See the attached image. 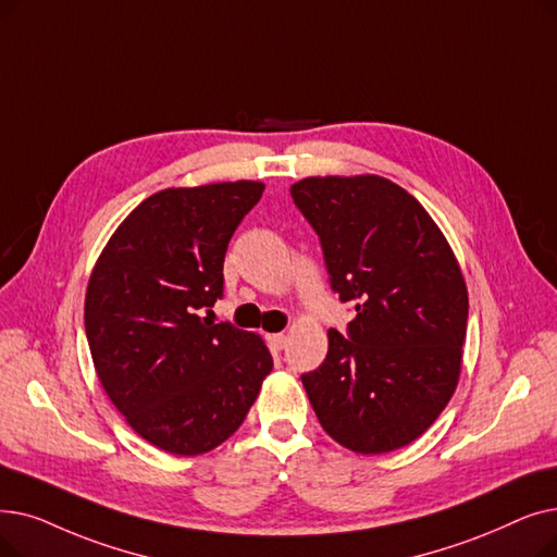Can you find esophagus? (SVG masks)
<instances>
[{"mask_svg": "<svg viewBox=\"0 0 557 557\" xmlns=\"http://www.w3.org/2000/svg\"><path fill=\"white\" fill-rule=\"evenodd\" d=\"M286 344H288V336H286V334H282V332L269 334V346H271L273 350H282V348H286Z\"/></svg>", "mask_w": 557, "mask_h": 557, "instance_id": "obj_1", "label": "esophagus"}]
</instances>
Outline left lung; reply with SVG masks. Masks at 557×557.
<instances>
[{
    "instance_id": "8db88e82",
    "label": "left lung",
    "mask_w": 557,
    "mask_h": 557,
    "mask_svg": "<svg viewBox=\"0 0 557 557\" xmlns=\"http://www.w3.org/2000/svg\"><path fill=\"white\" fill-rule=\"evenodd\" d=\"M292 198L319 234L332 292L352 302L346 332L302 373L334 442L377 455L412 444L448 405L467 336L469 296L457 259L428 211L377 177H307Z\"/></svg>"
}]
</instances>
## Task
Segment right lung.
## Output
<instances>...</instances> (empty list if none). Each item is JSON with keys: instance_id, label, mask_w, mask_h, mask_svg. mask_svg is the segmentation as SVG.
Returning <instances> with one entry per match:
<instances>
[{"instance_id": "add662e5", "label": "right lung", "mask_w": 557, "mask_h": 557, "mask_svg": "<svg viewBox=\"0 0 557 557\" xmlns=\"http://www.w3.org/2000/svg\"><path fill=\"white\" fill-rule=\"evenodd\" d=\"M261 182L165 188L140 202L95 263L84 323L95 371L157 448L202 455L238 430L273 357L200 311L223 298V261Z\"/></svg>"}]
</instances>
